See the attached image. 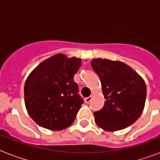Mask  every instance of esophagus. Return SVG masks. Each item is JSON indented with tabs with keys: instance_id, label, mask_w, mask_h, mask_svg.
I'll return each mask as SVG.
<instances>
[{
	"instance_id": "1",
	"label": "esophagus",
	"mask_w": 160,
	"mask_h": 160,
	"mask_svg": "<svg viewBox=\"0 0 160 160\" xmlns=\"http://www.w3.org/2000/svg\"><path fill=\"white\" fill-rule=\"evenodd\" d=\"M91 100H92V96H89V97H86L85 99V102L87 103V104H89V103L91 101Z\"/></svg>"
}]
</instances>
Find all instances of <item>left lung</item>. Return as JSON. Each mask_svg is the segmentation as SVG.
Returning <instances> with one entry per match:
<instances>
[{
    "label": "left lung",
    "instance_id": "obj_1",
    "mask_svg": "<svg viewBox=\"0 0 160 160\" xmlns=\"http://www.w3.org/2000/svg\"><path fill=\"white\" fill-rule=\"evenodd\" d=\"M91 66L100 78L105 99L102 109L94 112L98 126L107 131H116L134 124L145 104L144 80L120 61L94 59Z\"/></svg>",
    "mask_w": 160,
    "mask_h": 160
}]
</instances>
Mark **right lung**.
Here are the masks:
<instances>
[{
    "instance_id": "obj_1",
    "label": "right lung",
    "mask_w": 160,
    "mask_h": 160,
    "mask_svg": "<svg viewBox=\"0 0 160 160\" xmlns=\"http://www.w3.org/2000/svg\"><path fill=\"white\" fill-rule=\"evenodd\" d=\"M81 60L56 54L44 60L29 75L24 87L30 116L40 126L61 130L72 124L84 100L74 75Z\"/></svg>"
}]
</instances>
